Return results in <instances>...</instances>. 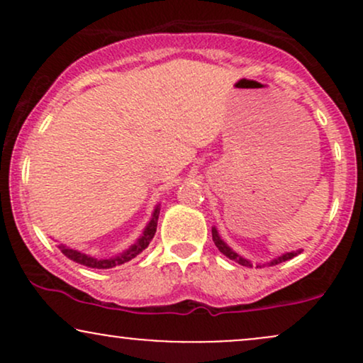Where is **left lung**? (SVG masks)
Wrapping results in <instances>:
<instances>
[{
  "label": "left lung",
  "mask_w": 363,
  "mask_h": 363,
  "mask_svg": "<svg viewBox=\"0 0 363 363\" xmlns=\"http://www.w3.org/2000/svg\"><path fill=\"white\" fill-rule=\"evenodd\" d=\"M211 235H213V242H215L216 247H218V251L222 252V254H225V256H227L228 259H232V261L239 262V264H242V266H247V268H252L251 261H247V259H245V257L239 256V254H237L235 251H232V249L228 247V245L223 242V240H222V237L218 235V232H216V228H215V227L211 228ZM297 254H301V251L286 252V254H283V256H278L277 259H273L272 262H268V264H269V266L280 264V262H283V261H289V259H291V257H295V256H297ZM259 268H261V266H259Z\"/></svg>",
  "instance_id": "obj_1"
}]
</instances>
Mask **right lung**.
<instances>
[{
  "label": "right lung",
  "instance_id": "obj_1",
  "mask_svg": "<svg viewBox=\"0 0 363 363\" xmlns=\"http://www.w3.org/2000/svg\"><path fill=\"white\" fill-rule=\"evenodd\" d=\"M158 215H160V205L155 206V210H153V215H152V220H150L147 227H145L143 234H141L140 239L136 240V242L133 244L131 247L126 249V251L118 254V256H114V257H107V259H99V257L89 256V254L77 251V249L66 247L65 244H61L60 249H61V252L65 254L66 257H69V259H72V261L78 262V264L89 266V268H95V269H109V268H114V266L124 264V262L131 261L133 257H136L140 252H143L145 249L148 247V244L152 242L153 235H155V232H157Z\"/></svg>",
  "mask_w": 363,
  "mask_h": 363
}]
</instances>
